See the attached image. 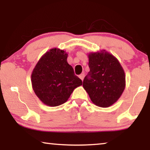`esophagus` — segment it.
I'll return each mask as SVG.
<instances>
[{
	"label": "esophagus",
	"mask_w": 150,
	"mask_h": 150,
	"mask_svg": "<svg viewBox=\"0 0 150 150\" xmlns=\"http://www.w3.org/2000/svg\"><path fill=\"white\" fill-rule=\"evenodd\" d=\"M79 78L81 79V80H83L84 79V77H85V73H81V74L79 76Z\"/></svg>",
	"instance_id": "obj_1"
}]
</instances>
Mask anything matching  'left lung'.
<instances>
[{"label": "left lung", "instance_id": "obj_1", "mask_svg": "<svg viewBox=\"0 0 150 150\" xmlns=\"http://www.w3.org/2000/svg\"><path fill=\"white\" fill-rule=\"evenodd\" d=\"M88 57L90 71L83 87L95 105L108 107L118 100L125 88V73L118 60L105 50L90 53Z\"/></svg>", "mask_w": 150, "mask_h": 150}]
</instances>
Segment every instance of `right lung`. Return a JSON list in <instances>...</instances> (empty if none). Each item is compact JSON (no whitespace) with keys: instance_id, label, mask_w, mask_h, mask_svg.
Instances as JSON below:
<instances>
[{"instance_id":"obj_1","label":"right lung","mask_w":150,"mask_h":150,"mask_svg":"<svg viewBox=\"0 0 150 150\" xmlns=\"http://www.w3.org/2000/svg\"><path fill=\"white\" fill-rule=\"evenodd\" d=\"M68 54L59 48H52L42 55L33 69V90L45 105L57 106L68 100L81 81L67 63Z\"/></svg>"}]
</instances>
